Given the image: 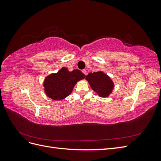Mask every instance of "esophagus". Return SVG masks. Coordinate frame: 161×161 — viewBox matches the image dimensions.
<instances>
[{
	"mask_svg": "<svg viewBox=\"0 0 161 161\" xmlns=\"http://www.w3.org/2000/svg\"><path fill=\"white\" fill-rule=\"evenodd\" d=\"M82 72H83L85 75H86V70H85V69H84V70H82Z\"/></svg>",
	"mask_w": 161,
	"mask_h": 161,
	"instance_id": "34e87169",
	"label": "esophagus"
}]
</instances>
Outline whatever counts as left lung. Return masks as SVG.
<instances>
[{
	"instance_id": "8db88e82",
	"label": "left lung",
	"mask_w": 161,
	"mask_h": 161,
	"mask_svg": "<svg viewBox=\"0 0 161 161\" xmlns=\"http://www.w3.org/2000/svg\"><path fill=\"white\" fill-rule=\"evenodd\" d=\"M86 79L89 81L91 88L100 97H107L114 88V83L110 78L103 72L89 73Z\"/></svg>"
}]
</instances>
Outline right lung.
<instances>
[{
    "mask_svg": "<svg viewBox=\"0 0 161 161\" xmlns=\"http://www.w3.org/2000/svg\"><path fill=\"white\" fill-rule=\"evenodd\" d=\"M85 78V75L79 70L69 72L66 68H62L56 74L46 78L43 85L45 92L53 100L64 99L71 93L77 81Z\"/></svg>",
    "mask_w": 161,
    "mask_h": 161,
    "instance_id": "right-lung-1",
    "label": "right lung"
}]
</instances>
